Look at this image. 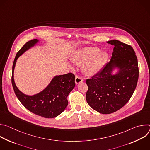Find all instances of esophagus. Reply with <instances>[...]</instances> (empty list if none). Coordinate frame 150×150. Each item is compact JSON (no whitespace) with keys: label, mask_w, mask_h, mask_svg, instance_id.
I'll use <instances>...</instances> for the list:
<instances>
[{"label":"esophagus","mask_w":150,"mask_h":150,"mask_svg":"<svg viewBox=\"0 0 150 150\" xmlns=\"http://www.w3.org/2000/svg\"><path fill=\"white\" fill-rule=\"evenodd\" d=\"M82 81H83V79L79 75H76V76H75V83L76 84L79 83H80Z\"/></svg>","instance_id":"obj_1"}]
</instances>
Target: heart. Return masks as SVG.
Here are the masks:
<instances>
[{"label": "heart", "instance_id": "heart-1", "mask_svg": "<svg viewBox=\"0 0 150 150\" xmlns=\"http://www.w3.org/2000/svg\"><path fill=\"white\" fill-rule=\"evenodd\" d=\"M97 47H87L80 50L73 59L76 65H85V71L88 74H94L98 72L106 60L107 54L99 53Z\"/></svg>", "mask_w": 150, "mask_h": 150}]
</instances>
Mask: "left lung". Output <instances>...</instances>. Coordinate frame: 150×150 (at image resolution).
I'll return each mask as SVG.
<instances>
[{
    "label": "left lung",
    "mask_w": 150,
    "mask_h": 150,
    "mask_svg": "<svg viewBox=\"0 0 150 150\" xmlns=\"http://www.w3.org/2000/svg\"><path fill=\"white\" fill-rule=\"evenodd\" d=\"M108 42L114 46L110 61L98 74L86 79V100L94 110L102 114L115 112L128 102L139 76L138 59L132 46L116 40ZM115 66L120 71L112 75Z\"/></svg>",
    "instance_id": "left-lung-1"
}]
</instances>
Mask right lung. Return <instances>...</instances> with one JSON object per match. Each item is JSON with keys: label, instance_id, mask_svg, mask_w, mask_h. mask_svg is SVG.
I'll return each instance as SVG.
<instances>
[{"label": "right lung", "instance_id": "1", "mask_svg": "<svg viewBox=\"0 0 150 150\" xmlns=\"http://www.w3.org/2000/svg\"><path fill=\"white\" fill-rule=\"evenodd\" d=\"M37 42V39L28 41L16 53L12 66V84L15 95L27 109L40 116L54 118L65 110L68 104L67 97L75 86L74 74L69 72L56 76L43 91L32 96L21 92L16 87L13 79V71L16 60Z\"/></svg>", "mask_w": 150, "mask_h": 150}]
</instances>
